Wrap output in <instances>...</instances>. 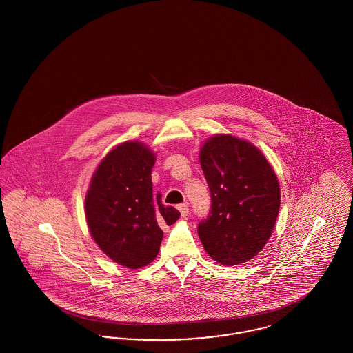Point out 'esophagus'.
Wrapping results in <instances>:
<instances>
[{"label": "esophagus", "mask_w": 353, "mask_h": 353, "mask_svg": "<svg viewBox=\"0 0 353 353\" xmlns=\"http://www.w3.org/2000/svg\"><path fill=\"white\" fill-rule=\"evenodd\" d=\"M177 209H179V212L181 213V217L185 219L188 214H189V206L186 205V203H181V205H179L177 206Z\"/></svg>", "instance_id": "obj_1"}]
</instances>
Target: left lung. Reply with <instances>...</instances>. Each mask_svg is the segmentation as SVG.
Instances as JSON below:
<instances>
[{"label": "left lung", "instance_id": "left-lung-1", "mask_svg": "<svg viewBox=\"0 0 353 353\" xmlns=\"http://www.w3.org/2000/svg\"><path fill=\"white\" fill-rule=\"evenodd\" d=\"M200 164L212 193L210 216L197 230L202 246L221 265L245 263L274 232L281 206L278 177L258 147L234 134L206 139Z\"/></svg>", "mask_w": 353, "mask_h": 353}]
</instances>
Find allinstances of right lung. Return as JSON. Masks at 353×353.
I'll list each match as a JSON object with an SVG mask.
<instances>
[{
    "instance_id": "add662e5",
    "label": "right lung",
    "mask_w": 353,
    "mask_h": 353,
    "mask_svg": "<svg viewBox=\"0 0 353 353\" xmlns=\"http://www.w3.org/2000/svg\"><path fill=\"white\" fill-rule=\"evenodd\" d=\"M156 153L137 140L120 143L94 170L84 199L90 234L110 259L128 269H141L157 256L163 241L160 223L180 219L161 194H152Z\"/></svg>"
}]
</instances>
